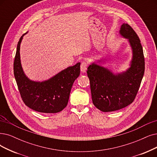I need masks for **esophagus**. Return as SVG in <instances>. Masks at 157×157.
Returning <instances> with one entry per match:
<instances>
[{"label": "esophagus", "instance_id": "34e87169", "mask_svg": "<svg viewBox=\"0 0 157 157\" xmlns=\"http://www.w3.org/2000/svg\"><path fill=\"white\" fill-rule=\"evenodd\" d=\"M87 68V63L86 62H82L80 65V71H82V73H84L86 71Z\"/></svg>", "mask_w": 157, "mask_h": 157}]
</instances>
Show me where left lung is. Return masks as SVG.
I'll return each instance as SVG.
<instances>
[{"instance_id":"1","label":"left lung","mask_w":157,"mask_h":157,"mask_svg":"<svg viewBox=\"0 0 157 157\" xmlns=\"http://www.w3.org/2000/svg\"><path fill=\"white\" fill-rule=\"evenodd\" d=\"M120 34L128 39L132 49L133 57L128 70L114 74L108 68L95 63L87 67L93 103L103 112L117 111L132 103L145 70L142 46L135 31L129 24L124 23Z\"/></svg>"}]
</instances>
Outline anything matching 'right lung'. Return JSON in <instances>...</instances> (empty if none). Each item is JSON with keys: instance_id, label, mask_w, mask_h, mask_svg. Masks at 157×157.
Wrapping results in <instances>:
<instances>
[{"instance_id": "obj_1", "label": "right lung", "mask_w": 157, "mask_h": 157, "mask_svg": "<svg viewBox=\"0 0 157 157\" xmlns=\"http://www.w3.org/2000/svg\"><path fill=\"white\" fill-rule=\"evenodd\" d=\"M25 34L18 42L13 63L14 76L21 98L28 107L36 111L45 113L60 112L67 104L74 81L80 75V63L68 67L43 82L29 80L23 71L20 57V46Z\"/></svg>"}]
</instances>
